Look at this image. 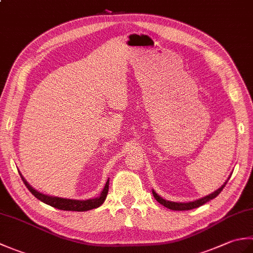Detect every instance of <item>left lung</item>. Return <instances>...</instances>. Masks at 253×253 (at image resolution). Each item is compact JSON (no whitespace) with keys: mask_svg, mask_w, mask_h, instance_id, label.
<instances>
[{"mask_svg":"<svg viewBox=\"0 0 253 253\" xmlns=\"http://www.w3.org/2000/svg\"><path fill=\"white\" fill-rule=\"evenodd\" d=\"M228 179H229V178H228ZM228 179H227L226 181H225L224 185H223L221 188H218V189H217L216 191H214L213 193H210L209 196L204 197V198H201V199H199V200H196V201H193V202H187V203H180V202H179V203H177V202L166 201V200H164V199L161 198L160 196H158V193H155L154 190L152 191V193H153L154 198L157 199V201H158L159 203L162 204V206H164L165 208H168V209H169V210H174V211H187V210H192V209H196V208L201 207V206H203L204 203H207L208 201L212 200V199H214V198H216V197L219 195V193H221V191L223 190V188L225 187V185L227 184Z\"/></svg>","mask_w":253,"mask_h":253,"instance_id":"8db88e82","label":"left lung"}]
</instances>
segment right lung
<instances>
[{"mask_svg":"<svg viewBox=\"0 0 253 253\" xmlns=\"http://www.w3.org/2000/svg\"><path fill=\"white\" fill-rule=\"evenodd\" d=\"M21 179H23L24 184L26 187L28 188V190L34 195L37 199H39L40 201L44 202L49 206L56 208L58 210H64V211H78V212H84V211H88V210H92L100 207L102 203L104 202L105 198L107 196V192H109V179H107L106 184L102 190L101 195L99 198L95 199H89V200H71V199H64V198H57V197H50V196H45L43 193H41L39 191L35 190L28 182L26 181V179L19 173Z\"/></svg>","mask_w":253,"mask_h":253,"instance_id":"obj_1","label":"right lung"}]
</instances>
